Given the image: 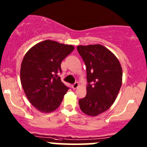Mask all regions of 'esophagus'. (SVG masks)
<instances>
[{"label":"esophagus","mask_w":147,"mask_h":147,"mask_svg":"<svg viewBox=\"0 0 147 147\" xmlns=\"http://www.w3.org/2000/svg\"><path fill=\"white\" fill-rule=\"evenodd\" d=\"M72 86V88H73L74 90H75V89H77L78 87H79V83H78V82H76L75 83H74Z\"/></svg>","instance_id":"1"}]
</instances>
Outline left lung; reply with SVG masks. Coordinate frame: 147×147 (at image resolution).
Returning a JSON list of instances; mask_svg holds the SVG:
<instances>
[{"label":"left lung","instance_id":"left-lung-1","mask_svg":"<svg viewBox=\"0 0 147 147\" xmlns=\"http://www.w3.org/2000/svg\"><path fill=\"white\" fill-rule=\"evenodd\" d=\"M78 51L87 69V94L79 100L85 115L95 117L109 109L122 83V69L116 56L105 46L79 45Z\"/></svg>","mask_w":147,"mask_h":147}]
</instances>
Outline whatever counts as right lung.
<instances>
[{
    "instance_id": "add662e5",
    "label": "right lung",
    "mask_w": 147,
    "mask_h": 147,
    "mask_svg": "<svg viewBox=\"0 0 147 147\" xmlns=\"http://www.w3.org/2000/svg\"><path fill=\"white\" fill-rule=\"evenodd\" d=\"M75 49L46 40L31 47L20 66V82L31 105L38 111L50 113L59 107L69 87L61 81L62 61Z\"/></svg>"
}]
</instances>
